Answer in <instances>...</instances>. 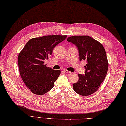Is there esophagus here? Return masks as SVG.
<instances>
[{"instance_id": "34e87169", "label": "esophagus", "mask_w": 126, "mask_h": 126, "mask_svg": "<svg viewBox=\"0 0 126 126\" xmlns=\"http://www.w3.org/2000/svg\"><path fill=\"white\" fill-rule=\"evenodd\" d=\"M64 72H65V73L67 74H71V73H72L71 72L69 71H68V70H64Z\"/></svg>"}]
</instances>
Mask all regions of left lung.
I'll return each mask as SVG.
<instances>
[{
	"mask_svg": "<svg viewBox=\"0 0 126 126\" xmlns=\"http://www.w3.org/2000/svg\"><path fill=\"white\" fill-rule=\"evenodd\" d=\"M67 40L78 48L80 61L87 63L85 75L78 74V81L72 85L73 89L80 95L89 96L98 89L107 73L105 49L99 42L88 36H71Z\"/></svg>",
	"mask_w": 126,
	"mask_h": 126,
	"instance_id": "obj_1",
	"label": "left lung"
}]
</instances>
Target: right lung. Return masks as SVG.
Here are the masks:
<instances>
[{"label":"right lung","mask_w":126,"mask_h":126,"mask_svg":"<svg viewBox=\"0 0 126 126\" xmlns=\"http://www.w3.org/2000/svg\"><path fill=\"white\" fill-rule=\"evenodd\" d=\"M67 37L52 35L32 38L19 53L18 60L20 75L32 93L43 95L54 86L60 70L47 67L44 62L48 59L56 46Z\"/></svg>","instance_id":"obj_1"}]
</instances>
